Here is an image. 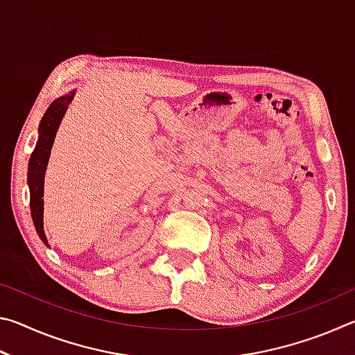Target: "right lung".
<instances>
[{
    "instance_id": "obj_1",
    "label": "right lung",
    "mask_w": 355,
    "mask_h": 355,
    "mask_svg": "<svg viewBox=\"0 0 355 355\" xmlns=\"http://www.w3.org/2000/svg\"><path fill=\"white\" fill-rule=\"evenodd\" d=\"M76 95V91H70L62 97L56 98L48 106L44 117L39 123V137L34 152L31 153L28 163V188H29V207H31V218L34 222L35 232L46 248H50L44 230V183L45 172L50 159L51 147L55 142L59 125L67 112V107Z\"/></svg>"
}]
</instances>
